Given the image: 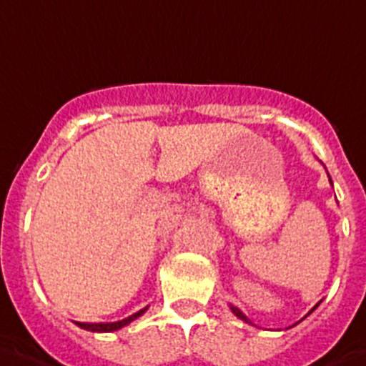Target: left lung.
<instances>
[{"label":"left lung","mask_w":366,"mask_h":366,"mask_svg":"<svg viewBox=\"0 0 366 366\" xmlns=\"http://www.w3.org/2000/svg\"><path fill=\"white\" fill-rule=\"evenodd\" d=\"M330 183H332V179H330ZM317 305H320V303H317ZM317 305H316V307H317ZM316 307H314V308H316ZM314 308H312V310H314ZM230 310H232V312H234V314H236V316H237V317H239V320H243V321H244V323H250V321H249V317L244 316V314H243V312H241L239 308H236V307H232V305H230ZM312 310H310V312H312ZM310 312H308V314H310Z\"/></svg>","instance_id":"obj_1"}]
</instances>
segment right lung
I'll list each match as a JSON object with an SVG mask.
<instances>
[{"label": "right lung", "mask_w": 366, "mask_h": 366, "mask_svg": "<svg viewBox=\"0 0 366 366\" xmlns=\"http://www.w3.org/2000/svg\"><path fill=\"white\" fill-rule=\"evenodd\" d=\"M145 310H147V307L142 308L139 312H136V314H132V316L125 317V320L116 321V323H78V321H76V325H78V327H81V328H85V330H90V332H114V330H119V328H123L125 325H129L130 321L137 320L139 316H143V314H145Z\"/></svg>", "instance_id": "add662e5"}]
</instances>
